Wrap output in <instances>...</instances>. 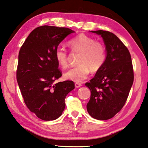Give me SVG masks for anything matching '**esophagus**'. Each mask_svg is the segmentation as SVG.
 Segmentation results:
<instances>
[{
	"label": "esophagus",
	"instance_id": "34e87169",
	"mask_svg": "<svg viewBox=\"0 0 148 148\" xmlns=\"http://www.w3.org/2000/svg\"><path fill=\"white\" fill-rule=\"evenodd\" d=\"M80 86H82V85L79 83H75V87L76 88H79Z\"/></svg>",
	"mask_w": 148,
	"mask_h": 148
}]
</instances>
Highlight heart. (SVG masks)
Wrapping results in <instances>:
<instances>
[{"label":"heart","mask_w":148,"mask_h":148,"mask_svg":"<svg viewBox=\"0 0 148 148\" xmlns=\"http://www.w3.org/2000/svg\"><path fill=\"white\" fill-rule=\"evenodd\" d=\"M68 44L74 53H80L77 63L79 65L71 69L64 74L66 79L80 83L87 78L90 71H99L105 64L106 51L104 43L95 41L93 38L85 34H79L70 40ZM55 58L61 67L68 66V53L66 49L59 47L55 50Z\"/></svg>","instance_id":"obj_1"}]
</instances>
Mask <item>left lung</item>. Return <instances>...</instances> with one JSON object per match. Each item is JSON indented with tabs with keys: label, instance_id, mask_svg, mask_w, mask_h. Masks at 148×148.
<instances>
[{
	"label": "left lung",
	"instance_id": "1",
	"mask_svg": "<svg viewBox=\"0 0 148 148\" xmlns=\"http://www.w3.org/2000/svg\"><path fill=\"white\" fill-rule=\"evenodd\" d=\"M91 32L103 38L107 54L103 67L85 83L91 92L86 109L95 119L108 120L121 111L128 97L134 79L132 58L128 48L114 33Z\"/></svg>",
	"mask_w": 148,
	"mask_h": 148
}]
</instances>
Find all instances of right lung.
Masks as SVG:
<instances>
[{"label": "right lung", "instance_id": "1", "mask_svg": "<svg viewBox=\"0 0 148 148\" xmlns=\"http://www.w3.org/2000/svg\"><path fill=\"white\" fill-rule=\"evenodd\" d=\"M72 33L66 27L40 26L31 32L20 49L16 70L19 88L28 109L43 121L61 116L66 95L75 88L72 81L54 84L62 76L55 50Z\"/></svg>", "mask_w": 148, "mask_h": 148}]
</instances>
